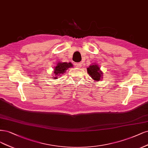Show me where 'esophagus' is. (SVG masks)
<instances>
[{"instance_id": "obj_1", "label": "esophagus", "mask_w": 148, "mask_h": 148, "mask_svg": "<svg viewBox=\"0 0 148 148\" xmlns=\"http://www.w3.org/2000/svg\"><path fill=\"white\" fill-rule=\"evenodd\" d=\"M75 66L76 68H81V66H82V64H81V63H77L75 64Z\"/></svg>"}]
</instances>
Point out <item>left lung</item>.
<instances>
[{
	"label": "left lung",
	"mask_w": 148,
	"mask_h": 148,
	"mask_svg": "<svg viewBox=\"0 0 148 148\" xmlns=\"http://www.w3.org/2000/svg\"><path fill=\"white\" fill-rule=\"evenodd\" d=\"M87 69L90 77H91V78L95 82H99L103 79V73L100 69V68L97 64L93 63L90 64Z\"/></svg>",
	"instance_id": "1"
}]
</instances>
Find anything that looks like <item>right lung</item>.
I'll list each match as a JSON object with an SVG mask.
<instances>
[{"label":"right lung","mask_w":148,"mask_h":148,"mask_svg":"<svg viewBox=\"0 0 148 148\" xmlns=\"http://www.w3.org/2000/svg\"><path fill=\"white\" fill-rule=\"evenodd\" d=\"M73 67V64L71 63H65V62H61L59 61L57 63L56 65L53 68V75L52 76L51 78H53V79H57L58 76L61 75L62 74H64L66 73V71L68 69V68Z\"/></svg>","instance_id":"1"}]
</instances>
